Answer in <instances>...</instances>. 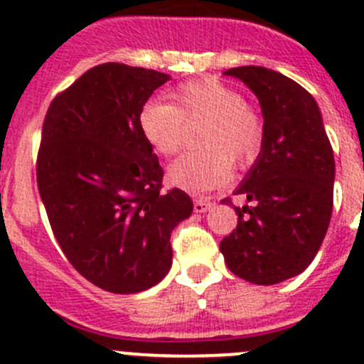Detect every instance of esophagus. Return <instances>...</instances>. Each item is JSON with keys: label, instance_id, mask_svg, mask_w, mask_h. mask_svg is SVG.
<instances>
[{"label": "esophagus", "instance_id": "obj_1", "mask_svg": "<svg viewBox=\"0 0 364 364\" xmlns=\"http://www.w3.org/2000/svg\"><path fill=\"white\" fill-rule=\"evenodd\" d=\"M211 206H213V200H211L210 197H199V199L193 200V211H196V213H204V211L210 210Z\"/></svg>", "mask_w": 364, "mask_h": 364}]
</instances>
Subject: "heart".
Instances as JSON below:
<instances>
[{
  "mask_svg": "<svg viewBox=\"0 0 364 364\" xmlns=\"http://www.w3.org/2000/svg\"><path fill=\"white\" fill-rule=\"evenodd\" d=\"M171 103L147 101L139 112V129L151 149L172 156L185 142L186 126L204 122L197 144L168 167L167 179L185 192H206L231 179V161L238 167L256 158L264 129L245 97L217 80H196L168 92Z\"/></svg>",
  "mask_w": 364,
  "mask_h": 364,
  "instance_id": "obj_1",
  "label": "heart"
}]
</instances>
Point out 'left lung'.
I'll use <instances>...</instances> for the list:
<instances>
[{
	"label": "left lung",
	"instance_id": "1",
	"mask_svg": "<svg viewBox=\"0 0 364 364\" xmlns=\"http://www.w3.org/2000/svg\"><path fill=\"white\" fill-rule=\"evenodd\" d=\"M263 112L257 160L236 188V229L220 242L225 264L254 284H277L309 267L333 213L334 154L311 94L284 74L256 65L228 69ZM222 203H231L224 199Z\"/></svg>",
	"mask_w": 364,
	"mask_h": 364
}]
</instances>
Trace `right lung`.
Instances as JSON below:
<instances>
[{
	"mask_svg": "<svg viewBox=\"0 0 364 364\" xmlns=\"http://www.w3.org/2000/svg\"><path fill=\"white\" fill-rule=\"evenodd\" d=\"M165 73L108 62L51 101L42 126L37 185L53 235L87 281L139 294L172 264L171 232L192 215L183 190L161 192L158 156L139 112Z\"/></svg>",
	"mask_w": 364,
	"mask_h": 364,
	"instance_id": "right-lung-1",
	"label": "right lung"
}]
</instances>
